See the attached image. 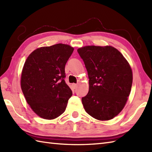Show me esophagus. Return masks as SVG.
Segmentation results:
<instances>
[{
  "mask_svg": "<svg viewBox=\"0 0 152 152\" xmlns=\"http://www.w3.org/2000/svg\"><path fill=\"white\" fill-rule=\"evenodd\" d=\"M77 86H78V85L75 84V83H74V84H72V88H73V89H76V88H77Z\"/></svg>",
  "mask_w": 152,
  "mask_h": 152,
  "instance_id": "1",
  "label": "esophagus"
}]
</instances>
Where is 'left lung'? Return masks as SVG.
<instances>
[{"mask_svg":"<svg viewBox=\"0 0 152 152\" xmlns=\"http://www.w3.org/2000/svg\"><path fill=\"white\" fill-rule=\"evenodd\" d=\"M89 76V92L82 98L85 110L99 120L115 117L129 96L133 73L129 64L112 46H85L77 50Z\"/></svg>","mask_w":152,"mask_h":152,"instance_id":"obj_1","label":"left lung"}]
</instances>
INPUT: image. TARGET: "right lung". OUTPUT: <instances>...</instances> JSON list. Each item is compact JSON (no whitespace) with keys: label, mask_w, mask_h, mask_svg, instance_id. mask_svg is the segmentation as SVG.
Listing matches in <instances>:
<instances>
[{"label":"right lung","mask_w":152,"mask_h":152,"mask_svg":"<svg viewBox=\"0 0 152 152\" xmlns=\"http://www.w3.org/2000/svg\"><path fill=\"white\" fill-rule=\"evenodd\" d=\"M73 51V48L63 44L42 47L25 61L22 91L32 110L42 118L53 119L65 111L72 91L64 81V67Z\"/></svg>","instance_id":"obj_1"}]
</instances>
